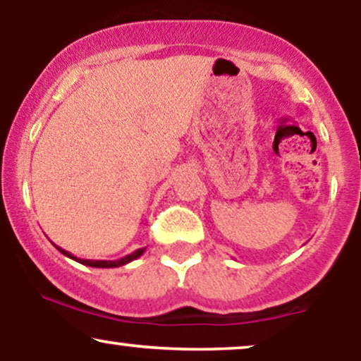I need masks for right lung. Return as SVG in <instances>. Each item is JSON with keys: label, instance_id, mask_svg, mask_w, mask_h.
Returning <instances> with one entry per match:
<instances>
[{"label": "right lung", "instance_id": "add662e5", "mask_svg": "<svg viewBox=\"0 0 361 361\" xmlns=\"http://www.w3.org/2000/svg\"><path fill=\"white\" fill-rule=\"evenodd\" d=\"M54 246H56V244H54ZM56 247L62 252V255L68 256V258L78 261V263H81V264H86V267H93V268H117V267H122V264H127V263H130V261L137 259L139 256H142L144 251H146V247H140V250L130 252V255L123 256V258H120V259L106 261V259H81V258H76V256L71 255L69 251L62 250V247H59V246H56Z\"/></svg>", "mask_w": 361, "mask_h": 361}]
</instances>
